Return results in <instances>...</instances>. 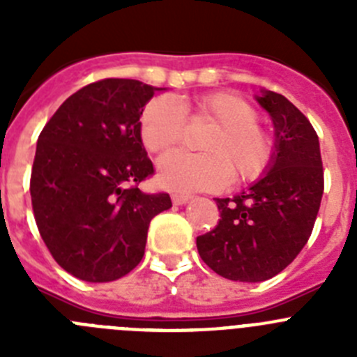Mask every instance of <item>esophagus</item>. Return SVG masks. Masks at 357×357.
<instances>
[{
    "instance_id": "obj_1",
    "label": "esophagus",
    "mask_w": 357,
    "mask_h": 357,
    "mask_svg": "<svg viewBox=\"0 0 357 357\" xmlns=\"http://www.w3.org/2000/svg\"><path fill=\"white\" fill-rule=\"evenodd\" d=\"M172 200L175 206H182V204H185V202L191 200V195H184V193H175L172 195Z\"/></svg>"
}]
</instances>
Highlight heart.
Here are the masks:
<instances>
[{
	"label": "heart",
	"mask_w": 357,
	"mask_h": 357,
	"mask_svg": "<svg viewBox=\"0 0 357 357\" xmlns=\"http://www.w3.org/2000/svg\"><path fill=\"white\" fill-rule=\"evenodd\" d=\"M188 107L195 116L214 121L202 144L206 153L169 151L159 160V184L173 191L222 188L230 175L236 182L259 178L272 162L273 141L257 123V110L234 93H211L195 98ZM172 98L159 96L141 112L139 134L150 153L175 146L182 134V112Z\"/></svg>",
	"instance_id": "1"
}]
</instances>
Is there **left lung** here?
<instances>
[{"mask_svg":"<svg viewBox=\"0 0 357 357\" xmlns=\"http://www.w3.org/2000/svg\"><path fill=\"white\" fill-rule=\"evenodd\" d=\"M257 102L275 127L270 172L234 198H216L218 225L197 238L202 261L239 282L272 279L301 254L324 195L313 125L282 94L263 91Z\"/></svg>","mask_w":357,"mask_h":357,"instance_id":"obj_1","label":"left lung"}]
</instances>
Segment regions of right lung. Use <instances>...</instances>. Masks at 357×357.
Instances as JSON below:
<instances>
[{
  "mask_svg": "<svg viewBox=\"0 0 357 357\" xmlns=\"http://www.w3.org/2000/svg\"><path fill=\"white\" fill-rule=\"evenodd\" d=\"M157 87L105 78L66 100L44 125L30 195L40 238L66 272L110 282L141 263L151 218L172 207L168 193H143L153 175L139 134Z\"/></svg>",
  "mask_w": 357,
  "mask_h": 357,
  "instance_id": "obj_1",
  "label": "right lung"
}]
</instances>
